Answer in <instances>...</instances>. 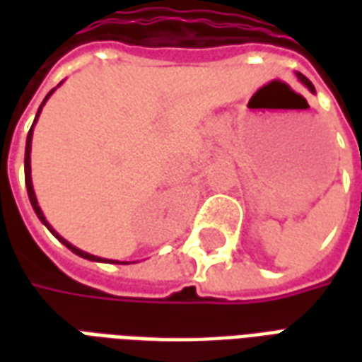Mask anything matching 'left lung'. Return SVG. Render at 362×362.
Masks as SVG:
<instances>
[{"instance_id": "left-lung-1", "label": "left lung", "mask_w": 362, "mask_h": 362, "mask_svg": "<svg viewBox=\"0 0 362 362\" xmlns=\"http://www.w3.org/2000/svg\"><path fill=\"white\" fill-rule=\"evenodd\" d=\"M296 77H298V81L303 83L304 87H306V89L310 90V93H316V89H314V85H312V83L308 81V79H306V77H304L303 74H296Z\"/></svg>"}]
</instances>
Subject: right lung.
Wrapping results in <instances>:
<instances>
[{"instance_id":"right-lung-1","label":"right lung","mask_w":362,"mask_h":362,"mask_svg":"<svg viewBox=\"0 0 362 362\" xmlns=\"http://www.w3.org/2000/svg\"><path fill=\"white\" fill-rule=\"evenodd\" d=\"M62 83H64V81H62ZM62 83H59V85H62ZM59 85H58V87H59ZM58 87H56V89H58ZM56 89H52L50 93L46 95V98H44L42 104H40V108H38V112H36V118H35V122H33V126H30V132H28V135H27V147H25V184H27V192H28V199H30V205H33V209H35L36 217L42 221L44 227L48 228L52 235L58 238L59 243L64 244V246H67V248L74 252V254H77V256H81V258H85V259H90V262H103V264H122V266H126V264H134V262H118V259L98 258V256H93V254H89V252L79 250L77 246H74V244H71V243H67L64 236H59L58 233H56V230L52 228L50 223H48V221H46V217H44V213H42V209H40V205H38V199H36L35 188H33V178H30V147H33V129H35L36 119H38V116H40V112H42V106H44V104H46V100L50 98L52 93H54V90H56Z\"/></svg>"}]
</instances>
